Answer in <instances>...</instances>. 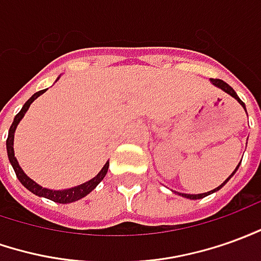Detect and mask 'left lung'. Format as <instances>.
<instances>
[{
    "label": "left lung",
    "instance_id": "obj_1",
    "mask_svg": "<svg viewBox=\"0 0 261 261\" xmlns=\"http://www.w3.org/2000/svg\"><path fill=\"white\" fill-rule=\"evenodd\" d=\"M210 82H212V84H213V85H215V86H217V88H220V89H222V91H224V92H226V93H229L230 96H233V98H234V99H236L237 102H239V103H240V105H242V107L244 108V111H246V107H244L243 100H242V99H240V98H239V96H237V93L234 92V89H233L231 86L227 85V84H226V82H223L222 79H210ZM239 166H240V163L237 165V168L234 169V172H233V173H231V175H230L229 177H227V179H226V180H224V182L222 183V185H220V186H217L216 189L210 190V192H207V193H200V195H188V193H179V192H176V193H177V195L183 196V197H186V199H192V200H196V199H202V197H206V196L212 195V193H215V192H217V190H220V189L223 188L224 185L229 182L230 177H231V176L236 173V170H237V169H239Z\"/></svg>",
    "mask_w": 261,
    "mask_h": 261
}]
</instances>
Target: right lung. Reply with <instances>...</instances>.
Wrapping results in <instances>:
<instances>
[{
    "mask_svg": "<svg viewBox=\"0 0 261 261\" xmlns=\"http://www.w3.org/2000/svg\"><path fill=\"white\" fill-rule=\"evenodd\" d=\"M45 91H46V89H42V91H39V92L34 93L31 98L25 102V105L22 107V109L15 115L14 122H12V125H11L10 127V132H8V138H7V153H8V159H10V163L12 165L14 170H15V175H17L18 180L22 183L30 192H32L34 195L41 196V197H45V199H49L52 202L57 203L76 202L79 199L85 197L86 195H89L93 189L96 188V186L102 182V179L105 177V175H107L108 172V168H109V162L105 163V166L100 169L99 173L95 176L93 179H91V180L82 183V185H79V186H75V188L64 189V190H52V189H46L42 188V186H39L38 183H35L32 179H30L28 176L25 175L24 170L21 169V166H19V163H18L17 161V158H15V153H14V134H15V129H17L18 123H19V120L24 118L25 112L28 111L30 105H31L34 100L37 99L39 95H42Z\"/></svg>",
    "mask_w": 261,
    "mask_h": 261,
    "instance_id": "add662e5",
    "label": "right lung"
}]
</instances>
